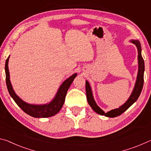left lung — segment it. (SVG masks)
I'll return each mask as SVG.
<instances>
[{
  "label": "left lung",
  "mask_w": 151,
  "mask_h": 151,
  "mask_svg": "<svg viewBox=\"0 0 151 151\" xmlns=\"http://www.w3.org/2000/svg\"><path fill=\"white\" fill-rule=\"evenodd\" d=\"M132 43L137 46L138 49V60H139V72H138L137 79L135 84L134 90L132 91L131 96L128 99V101L125 103L123 105L120 106L119 109L111 110V111L107 112L105 113L103 110L101 109L97 106L96 103L94 101L93 94H92L91 86L89 85L88 81H86V99L89 104V105L91 106L96 113H98L101 115H104L108 117H116L117 116L121 115V114L127 111V110L136 101L139 96H140V93H141L142 89L143 87V84H144V71H145V63L144 60L142 57L141 55V46L139 40H131Z\"/></svg>",
  "instance_id": "8db88e82"
}]
</instances>
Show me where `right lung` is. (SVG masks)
<instances>
[{
    "instance_id": "obj_1",
    "label": "right lung",
    "mask_w": 151,
    "mask_h": 151,
    "mask_svg": "<svg viewBox=\"0 0 151 151\" xmlns=\"http://www.w3.org/2000/svg\"><path fill=\"white\" fill-rule=\"evenodd\" d=\"M9 59V57L7 58L6 63H5L6 86L10 95L13 99L17 105L29 115L32 117H36V118H47V117L54 116L55 114L58 113L62 108L64 103H65L66 93H67L68 89L69 88L73 80L77 75L76 73L74 74L68 79H66L65 81L63 82V83L58 89L57 95L55 96L53 101H51L49 104H43V105H34V104H30L25 103L15 94L13 88L12 87L11 81H10V75L8 66Z\"/></svg>"
}]
</instances>
